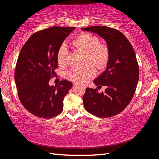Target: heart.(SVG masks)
Wrapping results in <instances>:
<instances>
[{
    "mask_svg": "<svg viewBox=\"0 0 159 159\" xmlns=\"http://www.w3.org/2000/svg\"><path fill=\"white\" fill-rule=\"evenodd\" d=\"M74 47L86 53V61L91 62L98 69H103L109 60L110 53L107 45L100 44L96 36L88 33L78 35L73 42ZM69 50L65 44L59 48L57 61L60 65H66ZM94 66L89 64L81 67H73L67 72V78L77 83H85L95 75Z\"/></svg>",
    "mask_w": 159,
    "mask_h": 159,
    "instance_id": "heart-1",
    "label": "heart"
}]
</instances>
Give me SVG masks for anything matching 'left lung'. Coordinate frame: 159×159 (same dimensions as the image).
Masks as SVG:
<instances>
[{"label":"left lung","instance_id":"left-lung-1","mask_svg":"<svg viewBox=\"0 0 159 159\" xmlns=\"http://www.w3.org/2000/svg\"><path fill=\"white\" fill-rule=\"evenodd\" d=\"M82 30L97 34L106 42L110 53L106 69L93 81L105 92L86 88L83 97L85 109L98 117H110L127 107L135 93L139 70L131 44L123 34L107 26H91Z\"/></svg>","mask_w":159,"mask_h":159}]
</instances>
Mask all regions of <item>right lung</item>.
Returning a JSON list of instances; mask_svg holds the SVG:
<instances>
[{"mask_svg":"<svg viewBox=\"0 0 159 159\" xmlns=\"http://www.w3.org/2000/svg\"><path fill=\"white\" fill-rule=\"evenodd\" d=\"M75 27H51L32 34L22 48L16 65L15 80L18 97L24 108L34 115L49 119L63 111L64 98L73 86L63 80L50 86L58 67L59 48Z\"/></svg>","mask_w":159,"mask_h":159,"instance_id":"obj_1","label":"right lung"}]
</instances>
